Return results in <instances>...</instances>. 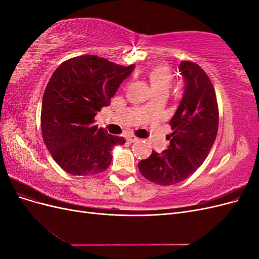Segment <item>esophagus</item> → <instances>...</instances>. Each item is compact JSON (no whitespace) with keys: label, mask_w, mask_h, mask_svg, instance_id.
<instances>
[{"label":"esophagus","mask_w":259,"mask_h":259,"mask_svg":"<svg viewBox=\"0 0 259 259\" xmlns=\"http://www.w3.org/2000/svg\"><path fill=\"white\" fill-rule=\"evenodd\" d=\"M126 140H127V142L128 143H135V142H137V140H138V138L137 137H135V136H133V135H130V136H127L126 137Z\"/></svg>","instance_id":"1"}]
</instances>
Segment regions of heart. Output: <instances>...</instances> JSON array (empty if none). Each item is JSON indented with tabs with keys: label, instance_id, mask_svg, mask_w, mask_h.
<instances>
[{
	"label": "heart",
	"instance_id": "b5f03b06",
	"mask_svg": "<svg viewBox=\"0 0 259 259\" xmlns=\"http://www.w3.org/2000/svg\"><path fill=\"white\" fill-rule=\"evenodd\" d=\"M147 76L151 89L154 93L156 92H166L171 85V74L169 70L163 66H156L148 70ZM145 107H148L146 105Z\"/></svg>",
	"mask_w": 259,
	"mask_h": 259
}]
</instances>
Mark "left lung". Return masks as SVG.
<instances>
[{"label":"left lung","instance_id":"obj_1","mask_svg":"<svg viewBox=\"0 0 259 259\" xmlns=\"http://www.w3.org/2000/svg\"><path fill=\"white\" fill-rule=\"evenodd\" d=\"M179 72L185 91L169 125L167 149L152 151L138 163L142 175L161 186L183 182L197 170L213 147L218 131V106L214 86L199 65L182 61Z\"/></svg>","mask_w":259,"mask_h":259}]
</instances>
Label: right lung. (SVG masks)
I'll return each mask as SVG.
<instances>
[{"label": "right lung", "instance_id": "obj_1", "mask_svg": "<svg viewBox=\"0 0 259 259\" xmlns=\"http://www.w3.org/2000/svg\"><path fill=\"white\" fill-rule=\"evenodd\" d=\"M135 65L119 66L95 55L69 59L55 70L46 86L41 111L44 143L67 173L89 177L108 168L114 146L124 137L94 125V117L110 105Z\"/></svg>", "mask_w": 259, "mask_h": 259}]
</instances>
